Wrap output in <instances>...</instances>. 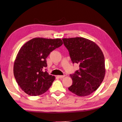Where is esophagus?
Segmentation results:
<instances>
[{"instance_id":"34e87169","label":"esophagus","mask_w":122,"mask_h":122,"mask_svg":"<svg viewBox=\"0 0 122 122\" xmlns=\"http://www.w3.org/2000/svg\"><path fill=\"white\" fill-rule=\"evenodd\" d=\"M58 77L59 78H63V77H65V75H58Z\"/></svg>"}]
</instances>
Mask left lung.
<instances>
[{
	"mask_svg": "<svg viewBox=\"0 0 122 122\" xmlns=\"http://www.w3.org/2000/svg\"><path fill=\"white\" fill-rule=\"evenodd\" d=\"M73 63L80 69L71 74L72 85L69 90L78 96H86L96 91L106 74L103 53L98 45L83 37L63 38Z\"/></svg>",
	"mask_w": 122,
	"mask_h": 122,
	"instance_id": "1",
	"label": "left lung"
}]
</instances>
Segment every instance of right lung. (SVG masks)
Here are the masks:
<instances>
[{
    "instance_id": "right-lung-1",
    "label": "right lung",
    "mask_w": 122,
    "mask_h": 122,
    "mask_svg": "<svg viewBox=\"0 0 122 122\" xmlns=\"http://www.w3.org/2000/svg\"><path fill=\"white\" fill-rule=\"evenodd\" d=\"M60 38H34L26 42L19 51L14 63L13 73L17 83L30 96L42 95L49 89L54 76L44 71L47 66L46 58L50 52L60 47Z\"/></svg>"
}]
</instances>
